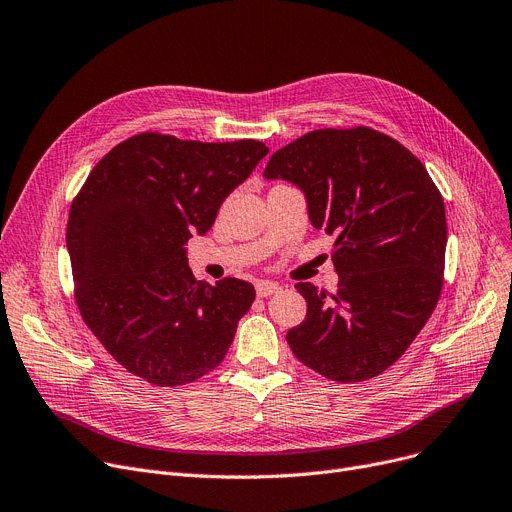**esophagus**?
Wrapping results in <instances>:
<instances>
[{"label": "esophagus", "mask_w": 512, "mask_h": 512, "mask_svg": "<svg viewBox=\"0 0 512 512\" xmlns=\"http://www.w3.org/2000/svg\"><path fill=\"white\" fill-rule=\"evenodd\" d=\"M255 290H257V297L265 299V297H270V294L280 292L282 288H280V284H276V282H257V284H255Z\"/></svg>", "instance_id": "1"}]
</instances>
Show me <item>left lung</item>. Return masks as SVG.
Wrapping results in <instances>:
<instances>
[{
	"label": "left lung",
	"instance_id": "1",
	"mask_svg": "<svg viewBox=\"0 0 512 512\" xmlns=\"http://www.w3.org/2000/svg\"><path fill=\"white\" fill-rule=\"evenodd\" d=\"M265 178L297 184L309 220L334 234L338 290L299 282L303 324L294 357L340 384L365 382L407 351L444 284V199L421 161L367 126L321 128L278 149Z\"/></svg>",
	"mask_w": 512,
	"mask_h": 512
}]
</instances>
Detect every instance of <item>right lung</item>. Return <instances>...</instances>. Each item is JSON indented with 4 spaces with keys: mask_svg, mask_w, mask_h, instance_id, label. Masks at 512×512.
<instances>
[{
    "mask_svg": "<svg viewBox=\"0 0 512 512\" xmlns=\"http://www.w3.org/2000/svg\"><path fill=\"white\" fill-rule=\"evenodd\" d=\"M267 151L253 139L141 132L107 153L74 197L66 228L74 299L128 373L174 388L224 361L255 288L236 278L199 282L184 245L213 226Z\"/></svg>",
    "mask_w": 512,
    "mask_h": 512,
    "instance_id": "right-lung-1",
    "label": "right lung"
}]
</instances>
